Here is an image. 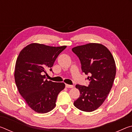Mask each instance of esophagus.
<instances>
[{
  "label": "esophagus",
  "instance_id": "obj_1",
  "mask_svg": "<svg viewBox=\"0 0 132 132\" xmlns=\"http://www.w3.org/2000/svg\"><path fill=\"white\" fill-rule=\"evenodd\" d=\"M66 88H73L74 87V86H71V85H69V84H66Z\"/></svg>",
  "mask_w": 132,
  "mask_h": 132
}]
</instances>
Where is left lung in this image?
I'll use <instances>...</instances> for the list:
<instances>
[{"label":"left lung","mask_w":132,"mask_h":132,"mask_svg":"<svg viewBox=\"0 0 132 132\" xmlns=\"http://www.w3.org/2000/svg\"><path fill=\"white\" fill-rule=\"evenodd\" d=\"M72 51L79 58L82 72L89 75L88 87L76 86L80 95L74 105L82 111H94L103 104L114 82L117 70L114 58L105 46L98 43L76 46Z\"/></svg>","instance_id":"obj_1"}]
</instances>
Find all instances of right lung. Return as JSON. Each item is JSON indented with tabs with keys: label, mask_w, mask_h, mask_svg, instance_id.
Wrapping results in <instances>:
<instances>
[{
	"label": "right lung",
	"mask_w": 132,
	"mask_h": 132,
	"mask_svg": "<svg viewBox=\"0 0 132 132\" xmlns=\"http://www.w3.org/2000/svg\"><path fill=\"white\" fill-rule=\"evenodd\" d=\"M67 46H50L32 43L18 56L14 79L19 93L30 108L39 113H47L56 106L57 95L65 87L63 82L44 80L46 70L52 68L58 55Z\"/></svg>",
	"instance_id": "obj_1"
}]
</instances>
